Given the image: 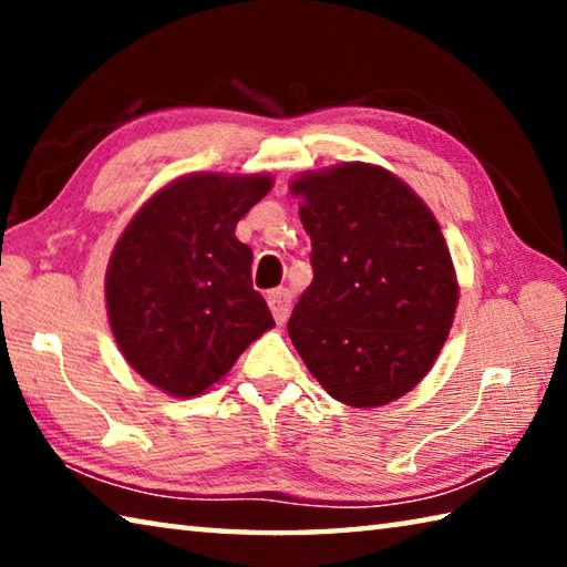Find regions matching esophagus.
Returning a JSON list of instances; mask_svg holds the SVG:
<instances>
[{
	"instance_id": "obj_1",
	"label": "esophagus",
	"mask_w": 567,
	"mask_h": 567,
	"mask_svg": "<svg viewBox=\"0 0 567 567\" xmlns=\"http://www.w3.org/2000/svg\"><path fill=\"white\" fill-rule=\"evenodd\" d=\"M267 302H270V310L275 315L277 324H285L287 318H290V305H292V292L287 287H280V290H272L267 295Z\"/></svg>"
}]
</instances>
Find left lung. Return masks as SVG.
I'll return each mask as SVG.
<instances>
[{"label":"left lung","instance_id":"left-lung-1","mask_svg":"<svg viewBox=\"0 0 567 567\" xmlns=\"http://www.w3.org/2000/svg\"><path fill=\"white\" fill-rule=\"evenodd\" d=\"M312 239V285L287 322L334 400L378 408L433 368L453 328L457 282L440 225L405 182L350 162L292 182Z\"/></svg>","mask_w":567,"mask_h":567}]
</instances>
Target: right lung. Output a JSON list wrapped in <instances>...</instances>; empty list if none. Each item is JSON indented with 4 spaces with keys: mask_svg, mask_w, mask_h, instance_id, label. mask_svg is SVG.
Listing matches in <instances>:
<instances>
[{
    "mask_svg": "<svg viewBox=\"0 0 567 567\" xmlns=\"http://www.w3.org/2000/svg\"><path fill=\"white\" fill-rule=\"evenodd\" d=\"M270 187L267 175L179 177L134 215L114 247L104 287L114 340L169 395L215 385L275 324L252 287V249L235 237Z\"/></svg>",
    "mask_w": 567,
    "mask_h": 567,
    "instance_id": "right-lung-1",
    "label": "right lung"
}]
</instances>
